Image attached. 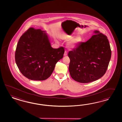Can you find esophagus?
<instances>
[{"label": "esophagus", "instance_id": "1", "mask_svg": "<svg viewBox=\"0 0 122 122\" xmlns=\"http://www.w3.org/2000/svg\"><path fill=\"white\" fill-rule=\"evenodd\" d=\"M67 51H65L64 52V56H67Z\"/></svg>", "mask_w": 122, "mask_h": 122}]
</instances>
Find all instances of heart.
I'll return each mask as SVG.
<instances>
[{"label": "heart", "mask_w": 122, "mask_h": 122, "mask_svg": "<svg viewBox=\"0 0 122 122\" xmlns=\"http://www.w3.org/2000/svg\"><path fill=\"white\" fill-rule=\"evenodd\" d=\"M81 40L80 38L79 37H77L76 39L71 40L69 42V46L71 47H74L75 46V45L77 43H78L79 41H80Z\"/></svg>", "instance_id": "obj_1"}]
</instances>
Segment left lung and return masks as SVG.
I'll return each mask as SVG.
<instances>
[{"label": "left lung", "mask_w": 122, "mask_h": 122, "mask_svg": "<svg viewBox=\"0 0 122 122\" xmlns=\"http://www.w3.org/2000/svg\"><path fill=\"white\" fill-rule=\"evenodd\" d=\"M94 33L88 41L81 42L68 54L71 76L80 83H89L103 76L111 59V51L107 37L97 30Z\"/></svg>", "instance_id": "left-lung-1"}]
</instances>
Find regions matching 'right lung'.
Returning a JSON list of instances; mask_svg holds the SVG:
<instances>
[{
  "label": "right lung",
  "instance_id": "right-lung-1",
  "mask_svg": "<svg viewBox=\"0 0 122 122\" xmlns=\"http://www.w3.org/2000/svg\"><path fill=\"white\" fill-rule=\"evenodd\" d=\"M40 29L30 28L22 34L15 51V61L23 76L31 80L44 81L62 59L63 46L51 47L47 35Z\"/></svg>",
  "mask_w": 122,
  "mask_h": 122
}]
</instances>
